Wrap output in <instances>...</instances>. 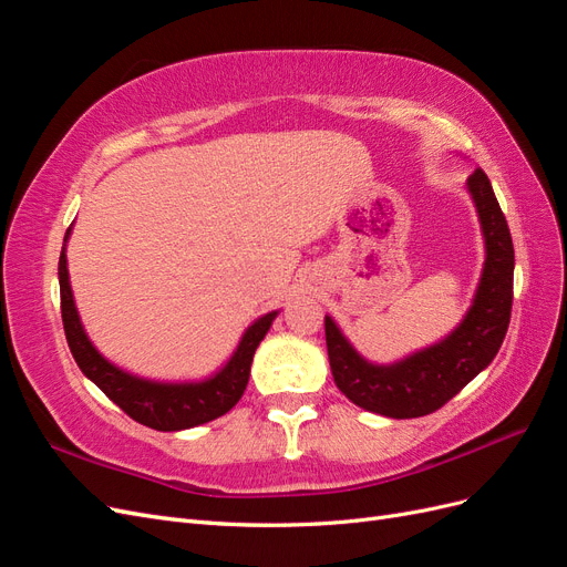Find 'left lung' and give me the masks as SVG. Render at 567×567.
<instances>
[{"instance_id": "obj_1", "label": "left lung", "mask_w": 567, "mask_h": 567, "mask_svg": "<svg viewBox=\"0 0 567 567\" xmlns=\"http://www.w3.org/2000/svg\"><path fill=\"white\" fill-rule=\"evenodd\" d=\"M468 192L477 208L487 255L471 310L447 338L402 362L379 367L350 346L331 317L323 319L333 381L357 406L390 419L433 414L499 352L513 305V241L499 200L480 167L468 177Z\"/></svg>"}]
</instances>
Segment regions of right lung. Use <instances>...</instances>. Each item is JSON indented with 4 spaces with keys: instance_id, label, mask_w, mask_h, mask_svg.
<instances>
[{
    "instance_id": "obj_1",
    "label": "right lung",
    "mask_w": 567,
    "mask_h": 567,
    "mask_svg": "<svg viewBox=\"0 0 567 567\" xmlns=\"http://www.w3.org/2000/svg\"><path fill=\"white\" fill-rule=\"evenodd\" d=\"M68 234H71V229L65 231V238ZM59 286L65 340L82 373L104 390L106 398L123 409L130 419L153 427V431L165 433L186 431V427L219 419L241 400L248 385L252 354L257 346H260V340L267 336L274 317L279 315L269 312L250 323L229 362L213 379L198 383H158L117 369L92 346L75 310L71 281H68L65 248L59 257Z\"/></svg>"
}]
</instances>
